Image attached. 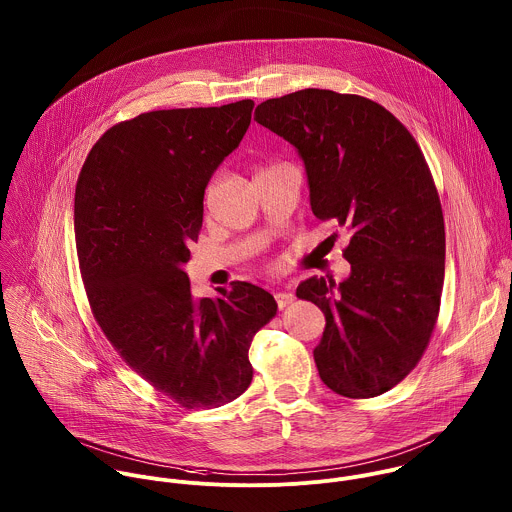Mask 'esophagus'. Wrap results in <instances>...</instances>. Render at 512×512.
Segmentation results:
<instances>
[{"label": "esophagus", "instance_id": "esophagus-1", "mask_svg": "<svg viewBox=\"0 0 512 512\" xmlns=\"http://www.w3.org/2000/svg\"><path fill=\"white\" fill-rule=\"evenodd\" d=\"M293 299H295V295H293L291 291H279V293H275V301H277L279 309H283V307H287L289 303H293Z\"/></svg>", "mask_w": 512, "mask_h": 512}]
</instances>
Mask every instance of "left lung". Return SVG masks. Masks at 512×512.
<instances>
[{"label": "left lung", "instance_id": "obj_1", "mask_svg": "<svg viewBox=\"0 0 512 512\" xmlns=\"http://www.w3.org/2000/svg\"><path fill=\"white\" fill-rule=\"evenodd\" d=\"M255 121L297 149L313 213L351 231L349 277L297 287L327 321L313 351L321 381L349 399L383 395L419 363L441 305L445 221L427 161L361 95L301 89L259 103Z\"/></svg>", "mask_w": 512, "mask_h": 512}]
</instances>
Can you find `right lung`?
Instances as JSON below:
<instances>
[{
    "instance_id": "add662e5",
    "label": "right lung",
    "mask_w": 512,
    "mask_h": 512,
    "mask_svg": "<svg viewBox=\"0 0 512 512\" xmlns=\"http://www.w3.org/2000/svg\"><path fill=\"white\" fill-rule=\"evenodd\" d=\"M253 101L141 113L107 129L75 187V245L91 311L121 359L187 409L221 407L253 379L249 347L277 303L235 281L191 297L185 265L211 175Z\"/></svg>"
}]
</instances>
